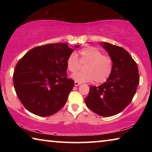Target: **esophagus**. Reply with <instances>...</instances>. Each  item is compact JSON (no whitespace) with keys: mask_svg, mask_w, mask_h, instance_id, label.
Returning a JSON list of instances; mask_svg holds the SVG:
<instances>
[{"mask_svg":"<svg viewBox=\"0 0 152 152\" xmlns=\"http://www.w3.org/2000/svg\"><path fill=\"white\" fill-rule=\"evenodd\" d=\"M74 85L75 86H79V85H80V82H74Z\"/></svg>","mask_w":152,"mask_h":152,"instance_id":"obj_1","label":"esophagus"}]
</instances>
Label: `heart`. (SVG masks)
I'll list each match as a JSON object with an SVG mask.
<instances>
[{
  "mask_svg": "<svg viewBox=\"0 0 152 152\" xmlns=\"http://www.w3.org/2000/svg\"><path fill=\"white\" fill-rule=\"evenodd\" d=\"M80 61L87 63L84 67V72H76L72 75L76 81L88 82L93 81L96 83L106 82L112 73L113 63L111 58L103 55V53L95 47L87 46L78 51ZM80 61L75 53H72L66 61V67L71 73L78 70Z\"/></svg>",
  "mask_w": 152,
  "mask_h": 152,
  "instance_id": "b5f03b06",
  "label": "heart"
}]
</instances>
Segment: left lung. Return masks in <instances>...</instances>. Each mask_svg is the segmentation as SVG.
I'll return each mask as SVG.
<instances>
[{
    "mask_svg": "<svg viewBox=\"0 0 152 152\" xmlns=\"http://www.w3.org/2000/svg\"><path fill=\"white\" fill-rule=\"evenodd\" d=\"M111 58L112 73L107 82L99 86H91L85 103L92 112L110 117L123 111L132 102L140 83L138 67L125 49L101 42Z\"/></svg>",
    "mask_w": 152,
    "mask_h": 152,
    "instance_id": "8db88e82",
    "label": "left lung"
}]
</instances>
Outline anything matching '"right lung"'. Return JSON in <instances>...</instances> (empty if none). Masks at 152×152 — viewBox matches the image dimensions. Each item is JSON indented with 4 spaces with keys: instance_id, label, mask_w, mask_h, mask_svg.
Masks as SVG:
<instances>
[{
    "instance_id": "add662e5",
    "label": "right lung",
    "mask_w": 152,
    "mask_h": 152,
    "mask_svg": "<svg viewBox=\"0 0 152 152\" xmlns=\"http://www.w3.org/2000/svg\"><path fill=\"white\" fill-rule=\"evenodd\" d=\"M73 51L67 43H50L31 49L18 61L14 88L29 112L50 116L65 105L74 86L66 73L67 59Z\"/></svg>"
}]
</instances>
